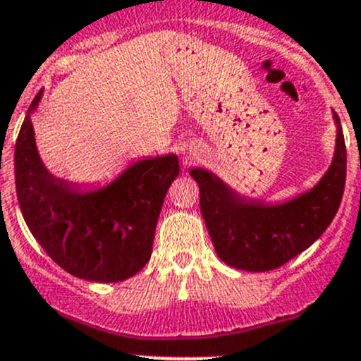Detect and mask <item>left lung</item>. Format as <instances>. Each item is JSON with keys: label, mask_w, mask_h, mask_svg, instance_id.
Instances as JSON below:
<instances>
[{"label": "left lung", "mask_w": 361, "mask_h": 361, "mask_svg": "<svg viewBox=\"0 0 361 361\" xmlns=\"http://www.w3.org/2000/svg\"><path fill=\"white\" fill-rule=\"evenodd\" d=\"M336 154L314 188L292 201L267 206L241 197L204 169L190 174L201 190V213L218 257L243 271L278 269L307 250L326 231L341 206L345 185V145L338 116Z\"/></svg>", "instance_id": "1"}]
</instances>
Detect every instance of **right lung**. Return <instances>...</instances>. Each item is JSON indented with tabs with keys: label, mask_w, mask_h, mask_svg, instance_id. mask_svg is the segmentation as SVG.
<instances>
[{
	"label": "right lung",
	"mask_w": 361,
	"mask_h": 361,
	"mask_svg": "<svg viewBox=\"0 0 361 361\" xmlns=\"http://www.w3.org/2000/svg\"><path fill=\"white\" fill-rule=\"evenodd\" d=\"M32 99L16 143V188L29 231L57 265L76 278L116 283L137 274L152 255L167 188L180 173L176 155L145 159L108 187L80 192L52 176L35 143Z\"/></svg>",
	"instance_id": "add662e5"
}]
</instances>
